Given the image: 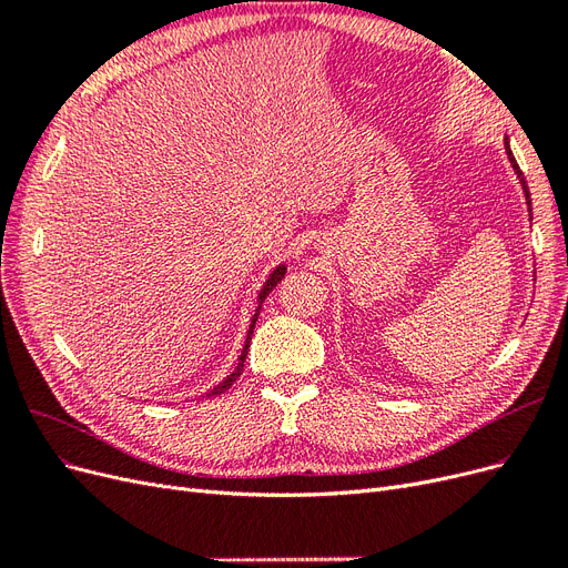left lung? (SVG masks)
Returning <instances> with one entry per match:
<instances>
[{
  "label": "left lung",
  "instance_id": "1",
  "mask_svg": "<svg viewBox=\"0 0 568 568\" xmlns=\"http://www.w3.org/2000/svg\"><path fill=\"white\" fill-rule=\"evenodd\" d=\"M505 151H507V159H509V163H511V170H514V173H517V178H519V184H521V189H524V196H526V205H528V215H530V220H532V209H530V192H528L526 178H524V173H521L519 165H517V159H514V153H511V149H509V136H505Z\"/></svg>",
  "mask_w": 568,
  "mask_h": 568
}]
</instances>
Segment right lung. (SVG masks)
<instances>
[{
    "label": "right lung",
    "mask_w": 568,
    "mask_h": 568,
    "mask_svg": "<svg viewBox=\"0 0 568 568\" xmlns=\"http://www.w3.org/2000/svg\"><path fill=\"white\" fill-rule=\"evenodd\" d=\"M284 274H286V265L282 263V265H277L274 267L272 272H270V277L265 280V284H263V288L257 291V303H255V313H253V317H251V324H248V332H246V341H244V348H242V355H239V363H236V367H234V372H230L225 379H222L217 386H213L209 393H205V398H211V395H220V393H225L239 376H242V372H244V363H246V355H248V346H251V336H253V329H255V322H257V315H261V305H263V301L267 298V294L270 291L277 286L282 280H284Z\"/></svg>",
    "instance_id": "right-lung-1"
}]
</instances>
